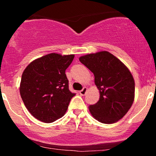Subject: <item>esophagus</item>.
<instances>
[{
    "instance_id": "34e87169",
    "label": "esophagus",
    "mask_w": 156,
    "mask_h": 156,
    "mask_svg": "<svg viewBox=\"0 0 156 156\" xmlns=\"http://www.w3.org/2000/svg\"><path fill=\"white\" fill-rule=\"evenodd\" d=\"M87 87H83V88L80 91L79 93H80V95L83 96V95H85L86 93H87Z\"/></svg>"
}]
</instances>
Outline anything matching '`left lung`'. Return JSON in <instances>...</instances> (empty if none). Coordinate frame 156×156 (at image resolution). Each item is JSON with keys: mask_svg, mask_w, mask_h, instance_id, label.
Here are the masks:
<instances>
[{"mask_svg": "<svg viewBox=\"0 0 156 156\" xmlns=\"http://www.w3.org/2000/svg\"><path fill=\"white\" fill-rule=\"evenodd\" d=\"M79 60L93 73L100 91L99 101L89 106L92 115L105 124L122 119L134 101L135 83L128 67L108 51L83 55Z\"/></svg>", "mask_w": 156, "mask_h": 156, "instance_id": "1", "label": "left lung"}]
</instances>
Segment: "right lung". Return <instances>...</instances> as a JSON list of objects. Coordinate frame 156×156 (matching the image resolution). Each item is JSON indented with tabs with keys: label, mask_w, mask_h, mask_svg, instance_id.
<instances>
[{
	"label": "right lung",
	"mask_w": 156,
	"mask_h": 156,
	"mask_svg": "<svg viewBox=\"0 0 156 156\" xmlns=\"http://www.w3.org/2000/svg\"><path fill=\"white\" fill-rule=\"evenodd\" d=\"M74 55L50 53L31 62L23 71L20 92L33 117L45 123L53 122L67 112L73 97L65 70Z\"/></svg>",
	"instance_id": "1"
}]
</instances>
